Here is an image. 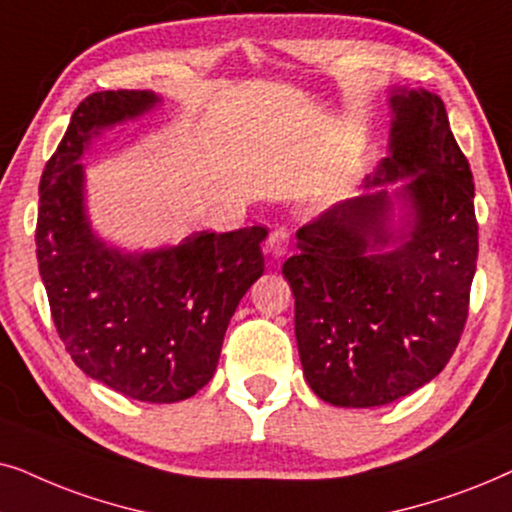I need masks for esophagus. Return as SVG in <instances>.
Instances as JSON below:
<instances>
[{
  "instance_id": "34e87169",
  "label": "esophagus",
  "mask_w": 512,
  "mask_h": 512,
  "mask_svg": "<svg viewBox=\"0 0 512 512\" xmlns=\"http://www.w3.org/2000/svg\"><path fill=\"white\" fill-rule=\"evenodd\" d=\"M288 250H290V231L283 227L271 231L267 241V252H271L274 257H283Z\"/></svg>"
}]
</instances>
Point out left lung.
<instances>
[{
    "label": "left lung",
    "instance_id": "8db88e82",
    "mask_svg": "<svg viewBox=\"0 0 512 512\" xmlns=\"http://www.w3.org/2000/svg\"><path fill=\"white\" fill-rule=\"evenodd\" d=\"M388 156L365 189L297 231L283 264L306 384L337 407H379L438 377L459 344L478 262L475 185L435 93H391ZM401 203V222L392 208Z\"/></svg>",
    "mask_w": 512,
    "mask_h": 512
}]
</instances>
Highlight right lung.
I'll list each match as a JSON object with an SVG mask.
<instances>
[{"label": "right lung", "mask_w": 512, "mask_h": 512, "mask_svg": "<svg viewBox=\"0 0 512 512\" xmlns=\"http://www.w3.org/2000/svg\"><path fill=\"white\" fill-rule=\"evenodd\" d=\"M159 102L152 91H102L74 109L39 182L34 241L53 323L79 370L133 400L177 403L213 379L229 320L264 274L267 229L196 231L145 252L93 234L81 154Z\"/></svg>", "instance_id": "obj_1"}]
</instances>
